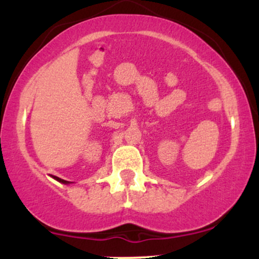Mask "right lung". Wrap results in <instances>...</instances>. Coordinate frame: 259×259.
<instances>
[{"label": "right lung", "instance_id": "add662e5", "mask_svg": "<svg viewBox=\"0 0 259 259\" xmlns=\"http://www.w3.org/2000/svg\"><path fill=\"white\" fill-rule=\"evenodd\" d=\"M55 179L57 180V181H59V183H62V184H70V181H67V180H63V179H61V178H57V177H55Z\"/></svg>", "mask_w": 259, "mask_h": 259}]
</instances>
